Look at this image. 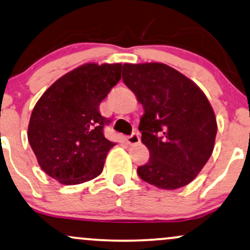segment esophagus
Instances as JSON below:
<instances>
[{
    "label": "esophagus",
    "instance_id": "esophagus-1",
    "mask_svg": "<svg viewBox=\"0 0 250 250\" xmlns=\"http://www.w3.org/2000/svg\"><path fill=\"white\" fill-rule=\"evenodd\" d=\"M125 141H127V143L130 144V146H134V144L140 143L141 138H140V135H138V133H134L133 135H130V136L125 137Z\"/></svg>",
    "mask_w": 250,
    "mask_h": 250
}]
</instances>
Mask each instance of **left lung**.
Listing matches in <instances>:
<instances>
[{
  "label": "left lung",
  "instance_id": "obj_1",
  "mask_svg": "<svg viewBox=\"0 0 250 250\" xmlns=\"http://www.w3.org/2000/svg\"><path fill=\"white\" fill-rule=\"evenodd\" d=\"M122 79L144 109L138 130L150 158L138 176L163 190L190 184L211 157L218 129L205 93L162 62L123 64Z\"/></svg>",
  "mask_w": 250,
  "mask_h": 250
}]
</instances>
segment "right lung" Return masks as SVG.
I'll return each mask as SVG.
<instances>
[{"instance_id":"add662e5","label":"right lung","mask_w":250,"mask_h":250,"mask_svg":"<svg viewBox=\"0 0 250 250\" xmlns=\"http://www.w3.org/2000/svg\"><path fill=\"white\" fill-rule=\"evenodd\" d=\"M122 64L87 62L60 77L35 104L28 140L39 167L64 185H77L102 172L115 143L104 135L109 121L100 102L121 79Z\"/></svg>"}]
</instances>
